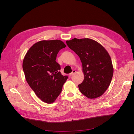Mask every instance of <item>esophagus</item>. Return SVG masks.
I'll return each instance as SVG.
<instances>
[{
  "label": "esophagus",
  "instance_id": "1",
  "mask_svg": "<svg viewBox=\"0 0 134 134\" xmlns=\"http://www.w3.org/2000/svg\"><path fill=\"white\" fill-rule=\"evenodd\" d=\"M75 72H76V71H75V69H73V71H72V72L71 73L69 74V76H72V75H73Z\"/></svg>",
  "mask_w": 134,
  "mask_h": 134
}]
</instances>
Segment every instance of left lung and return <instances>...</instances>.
<instances>
[{"label":"left lung","mask_w":134,"mask_h":134,"mask_svg":"<svg viewBox=\"0 0 134 134\" xmlns=\"http://www.w3.org/2000/svg\"><path fill=\"white\" fill-rule=\"evenodd\" d=\"M68 47L79 56L84 79L78 85L82 94L94 99L104 94L111 83L114 68L110 56L103 46L90 38L67 41Z\"/></svg>","instance_id":"left-lung-1"}]
</instances>
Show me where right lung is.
Instances as JSON below:
<instances>
[{
  "label": "right lung",
  "instance_id": "1",
  "mask_svg": "<svg viewBox=\"0 0 134 134\" xmlns=\"http://www.w3.org/2000/svg\"><path fill=\"white\" fill-rule=\"evenodd\" d=\"M66 47L59 40L39 41L30 47L23 61L27 83L40 99L48 104L55 102L68 79L61 74L56 61L59 52Z\"/></svg>",
  "mask_w": 134,
  "mask_h": 134
}]
</instances>
